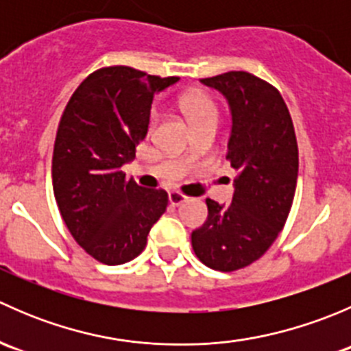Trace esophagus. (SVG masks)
<instances>
[{
    "label": "esophagus",
    "instance_id": "obj_1",
    "mask_svg": "<svg viewBox=\"0 0 351 351\" xmlns=\"http://www.w3.org/2000/svg\"><path fill=\"white\" fill-rule=\"evenodd\" d=\"M186 200H189V197L183 195L182 192H171V193H169V204H171V205H180V204H183V202H186Z\"/></svg>",
    "mask_w": 351,
    "mask_h": 351
}]
</instances>
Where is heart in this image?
<instances>
[{"mask_svg":"<svg viewBox=\"0 0 351 351\" xmlns=\"http://www.w3.org/2000/svg\"><path fill=\"white\" fill-rule=\"evenodd\" d=\"M182 110L186 115L192 127L207 125V123H217L219 120V107L210 95L204 91H192L182 98ZM158 122V113L153 112L149 117V127L153 129Z\"/></svg>","mask_w":351,"mask_h":351,"instance_id":"heart-1","label":"heart"}]
</instances>
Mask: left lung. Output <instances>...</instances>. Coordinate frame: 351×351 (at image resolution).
Segmentation results:
<instances>
[{"label": "left lung", "mask_w": 351, "mask_h": 351, "mask_svg": "<svg viewBox=\"0 0 351 351\" xmlns=\"http://www.w3.org/2000/svg\"><path fill=\"white\" fill-rule=\"evenodd\" d=\"M202 83L231 105L226 159L239 176L231 204L205 200L207 221L192 232V247L212 270L234 271L263 256L284 229L295 195L299 147L292 117L274 84L246 71Z\"/></svg>", "instance_id": "left-lung-1"}]
</instances>
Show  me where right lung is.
Returning <instances> with one entry per match:
<instances>
[{
	"instance_id": "right-lung-1",
	"label": "right lung",
	"mask_w": 351,
	"mask_h": 351,
	"mask_svg": "<svg viewBox=\"0 0 351 351\" xmlns=\"http://www.w3.org/2000/svg\"><path fill=\"white\" fill-rule=\"evenodd\" d=\"M176 80L100 67L67 101L52 156L54 197L74 241L100 263L139 256L168 207L165 190L139 186L122 166L146 139L154 93Z\"/></svg>"
}]
</instances>
